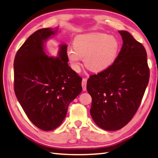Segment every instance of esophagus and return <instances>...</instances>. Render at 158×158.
<instances>
[{
	"mask_svg": "<svg viewBox=\"0 0 158 158\" xmlns=\"http://www.w3.org/2000/svg\"><path fill=\"white\" fill-rule=\"evenodd\" d=\"M86 85H87V79L83 78L82 80V88L84 91L86 90Z\"/></svg>",
	"mask_w": 158,
	"mask_h": 158,
	"instance_id": "1",
	"label": "esophagus"
}]
</instances>
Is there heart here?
I'll return each mask as SVG.
<instances>
[{"label":"heart","mask_w":158,"mask_h":158,"mask_svg":"<svg viewBox=\"0 0 158 158\" xmlns=\"http://www.w3.org/2000/svg\"><path fill=\"white\" fill-rule=\"evenodd\" d=\"M119 49L115 37L105 33H90L77 36L73 49L67 50V57L72 69L79 71L81 59L86 68L94 73L108 69L115 61Z\"/></svg>","instance_id":"b5f03b06"}]
</instances>
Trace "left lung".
<instances>
[{
	"label": "left lung",
	"mask_w": 158,
	"mask_h": 158,
	"mask_svg": "<svg viewBox=\"0 0 158 158\" xmlns=\"http://www.w3.org/2000/svg\"><path fill=\"white\" fill-rule=\"evenodd\" d=\"M123 45L108 69L92 75L87 90L92 96L90 114L98 126L108 131L122 128L135 115L149 79L146 50L125 31H119Z\"/></svg>",
	"instance_id": "left-lung-1"
}]
</instances>
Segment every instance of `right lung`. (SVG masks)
I'll list each match as a JSON object with an SVG mask.
<instances>
[{"mask_svg":"<svg viewBox=\"0 0 158 158\" xmlns=\"http://www.w3.org/2000/svg\"><path fill=\"white\" fill-rule=\"evenodd\" d=\"M58 28L39 29L17 52L14 59V91L31 122L50 131L64 119L69 104L82 91L81 77L69 66L67 46L59 57L45 54L44 43Z\"/></svg>","mask_w":158,"mask_h":158,"instance_id":"right-lung-1","label":"right lung"}]
</instances>
